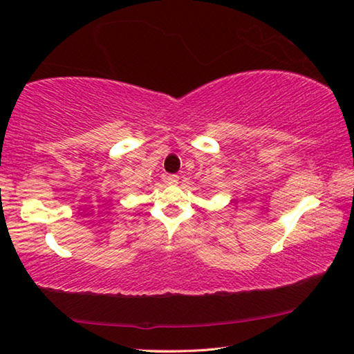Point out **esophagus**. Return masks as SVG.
Wrapping results in <instances>:
<instances>
[{
  "mask_svg": "<svg viewBox=\"0 0 354 354\" xmlns=\"http://www.w3.org/2000/svg\"><path fill=\"white\" fill-rule=\"evenodd\" d=\"M164 181H165L167 184H170V185L178 184L179 176H178V175H165V176H164Z\"/></svg>",
  "mask_w": 354,
  "mask_h": 354,
  "instance_id": "obj_1",
  "label": "esophagus"
}]
</instances>
